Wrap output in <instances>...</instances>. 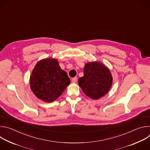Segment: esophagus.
Segmentation results:
<instances>
[{"label":"esophagus","mask_w":150,"mask_h":150,"mask_svg":"<svg viewBox=\"0 0 150 150\" xmlns=\"http://www.w3.org/2000/svg\"><path fill=\"white\" fill-rule=\"evenodd\" d=\"M76 80H77V78L76 77H74L72 79V83H75L76 82Z\"/></svg>","instance_id":"1"}]
</instances>
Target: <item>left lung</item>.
<instances>
[{
    "instance_id": "8db88e82",
    "label": "left lung",
    "mask_w": 150,
    "mask_h": 150,
    "mask_svg": "<svg viewBox=\"0 0 150 150\" xmlns=\"http://www.w3.org/2000/svg\"><path fill=\"white\" fill-rule=\"evenodd\" d=\"M112 81L109 69L99 62H93L85 65L83 76L78 79V84L85 95L97 100L108 93Z\"/></svg>"
}]
</instances>
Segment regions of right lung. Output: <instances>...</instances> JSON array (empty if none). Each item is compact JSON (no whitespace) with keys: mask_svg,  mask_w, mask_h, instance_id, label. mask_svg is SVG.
I'll return each instance as SVG.
<instances>
[{"mask_svg":"<svg viewBox=\"0 0 150 150\" xmlns=\"http://www.w3.org/2000/svg\"><path fill=\"white\" fill-rule=\"evenodd\" d=\"M35 96L45 102L56 100L70 84L67 73L62 70L55 59H42L36 64L30 79Z\"/></svg>","mask_w":150,"mask_h":150,"instance_id":"1","label":"right lung"}]
</instances>
